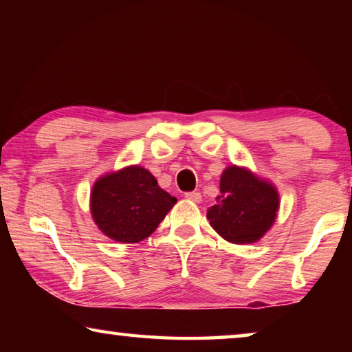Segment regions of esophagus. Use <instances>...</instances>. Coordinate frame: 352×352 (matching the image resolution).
Here are the masks:
<instances>
[{
    "instance_id": "esophagus-1",
    "label": "esophagus",
    "mask_w": 352,
    "mask_h": 352,
    "mask_svg": "<svg viewBox=\"0 0 352 352\" xmlns=\"http://www.w3.org/2000/svg\"><path fill=\"white\" fill-rule=\"evenodd\" d=\"M184 197H186L190 201H195V204H199V201L201 200V194L199 192V190H192V192L184 194Z\"/></svg>"
}]
</instances>
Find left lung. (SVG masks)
Returning <instances> with one entry per match:
<instances>
[{
    "label": "left lung",
    "mask_w": 352,
    "mask_h": 352,
    "mask_svg": "<svg viewBox=\"0 0 352 352\" xmlns=\"http://www.w3.org/2000/svg\"><path fill=\"white\" fill-rule=\"evenodd\" d=\"M278 210L276 188L252 170L233 164L220 177L217 205L208 210L206 217L225 241L253 243L272 228Z\"/></svg>",
    "instance_id": "obj_1"
}]
</instances>
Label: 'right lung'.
I'll use <instances>...</instances> for the list:
<instances>
[{
    "mask_svg": "<svg viewBox=\"0 0 352 352\" xmlns=\"http://www.w3.org/2000/svg\"><path fill=\"white\" fill-rule=\"evenodd\" d=\"M175 204L177 199L141 166H127L98 178L90 197L94 223L110 239L122 243L151 236Z\"/></svg>",
    "mask_w": 352,
    "mask_h": 352,
    "instance_id": "obj_1",
    "label": "right lung"
}]
</instances>
